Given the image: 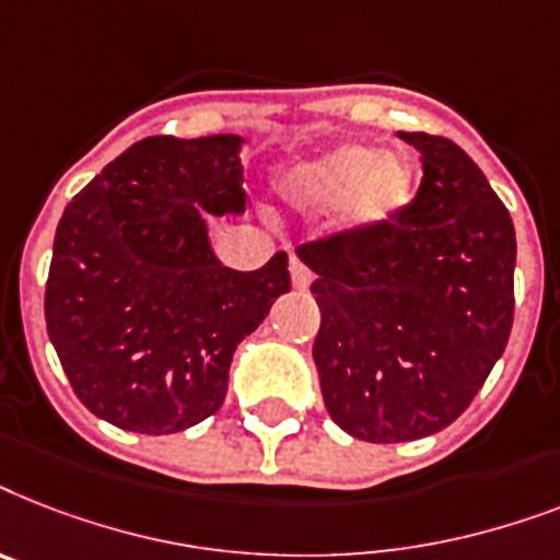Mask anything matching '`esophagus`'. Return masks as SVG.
Masks as SVG:
<instances>
[{"instance_id":"obj_1","label":"esophagus","mask_w":560,"mask_h":560,"mask_svg":"<svg viewBox=\"0 0 560 560\" xmlns=\"http://www.w3.org/2000/svg\"><path fill=\"white\" fill-rule=\"evenodd\" d=\"M289 268H292V285H294V289H306V285L312 283V271L303 266L301 259L292 257V266H289Z\"/></svg>"}]
</instances>
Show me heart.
Returning a JSON list of instances; mask_svg holds the SVG:
<instances>
[{
    "mask_svg": "<svg viewBox=\"0 0 560 560\" xmlns=\"http://www.w3.org/2000/svg\"><path fill=\"white\" fill-rule=\"evenodd\" d=\"M413 187V164L405 155L375 153L364 144H341L303 159L277 178L285 205L303 213L335 208V228L352 236L373 234L401 217Z\"/></svg>",
    "mask_w": 560,
    "mask_h": 560,
    "instance_id": "heart-1",
    "label": "heart"
}]
</instances>
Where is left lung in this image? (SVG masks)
Wrapping results in <instances>:
<instances>
[{
  "label": "left lung",
  "instance_id": "left-lung-1",
  "mask_svg": "<svg viewBox=\"0 0 560 560\" xmlns=\"http://www.w3.org/2000/svg\"><path fill=\"white\" fill-rule=\"evenodd\" d=\"M422 153L419 194L373 234L298 248L320 308L312 358L338 428L410 442L471 405L509 343L514 225L454 141L399 132Z\"/></svg>",
  "mask_w": 560,
  "mask_h": 560
}]
</instances>
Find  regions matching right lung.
<instances>
[{
	"label": "right lung",
	"instance_id": "add662e5",
	"mask_svg": "<svg viewBox=\"0 0 560 560\" xmlns=\"http://www.w3.org/2000/svg\"><path fill=\"white\" fill-rule=\"evenodd\" d=\"M243 136L144 138L62 210L46 326L78 399L115 428L178 433L217 413L231 358L292 289L289 257L236 271L208 217L245 213Z\"/></svg>",
	"mask_w": 560,
	"mask_h": 560
}]
</instances>
